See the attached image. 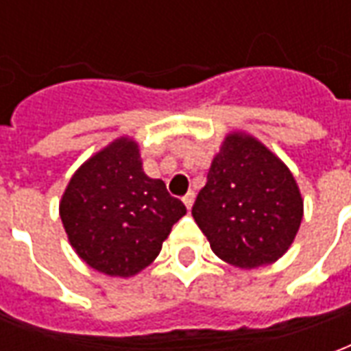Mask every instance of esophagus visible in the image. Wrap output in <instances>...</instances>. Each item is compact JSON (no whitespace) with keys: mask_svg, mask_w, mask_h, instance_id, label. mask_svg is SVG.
Wrapping results in <instances>:
<instances>
[{"mask_svg":"<svg viewBox=\"0 0 351 351\" xmlns=\"http://www.w3.org/2000/svg\"><path fill=\"white\" fill-rule=\"evenodd\" d=\"M193 199H195V193L193 191H188L186 195L182 197L184 205H186V208H191V205H193Z\"/></svg>","mask_w":351,"mask_h":351,"instance_id":"34e87169","label":"esophagus"}]
</instances>
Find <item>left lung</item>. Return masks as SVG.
Wrapping results in <instances>:
<instances>
[{
    "label": "left lung",
    "mask_w": 351,
    "mask_h": 351,
    "mask_svg": "<svg viewBox=\"0 0 351 351\" xmlns=\"http://www.w3.org/2000/svg\"><path fill=\"white\" fill-rule=\"evenodd\" d=\"M191 214L218 258L256 269L291 246L302 197L291 171L267 146L246 133H229Z\"/></svg>",
    "instance_id": "8db88e82"
}]
</instances>
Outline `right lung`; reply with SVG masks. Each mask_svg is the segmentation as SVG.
<instances>
[{
	"label": "right lung",
	"mask_w": 351,
	"mask_h": 351,
	"mask_svg": "<svg viewBox=\"0 0 351 351\" xmlns=\"http://www.w3.org/2000/svg\"><path fill=\"white\" fill-rule=\"evenodd\" d=\"M184 214V203L169 195L163 180L145 175L138 145L128 137L80 165L60 203V218L79 258L123 278L158 258Z\"/></svg>",
	"instance_id": "right-lung-1"
}]
</instances>
